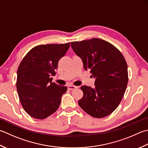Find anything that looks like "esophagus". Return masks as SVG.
Here are the masks:
<instances>
[{"label": "esophagus", "mask_w": 148, "mask_h": 148, "mask_svg": "<svg viewBox=\"0 0 148 148\" xmlns=\"http://www.w3.org/2000/svg\"><path fill=\"white\" fill-rule=\"evenodd\" d=\"M76 88H77V86H74V85H68V86H67V88H68L69 90H72L76 89Z\"/></svg>", "instance_id": "obj_1"}]
</instances>
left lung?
<instances>
[{
  "instance_id": "1",
  "label": "left lung",
  "mask_w": 148,
  "mask_h": 148,
  "mask_svg": "<svg viewBox=\"0 0 148 148\" xmlns=\"http://www.w3.org/2000/svg\"><path fill=\"white\" fill-rule=\"evenodd\" d=\"M84 69L95 78L94 88L82 86L79 106L91 116L103 118L117 108L126 91L128 66L123 55L105 40L92 38L71 43Z\"/></svg>"
}]
</instances>
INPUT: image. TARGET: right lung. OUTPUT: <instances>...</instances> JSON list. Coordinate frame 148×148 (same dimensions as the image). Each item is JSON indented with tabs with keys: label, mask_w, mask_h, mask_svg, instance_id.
Segmentation results:
<instances>
[{
	"label": "right lung",
	"mask_w": 148,
	"mask_h": 148,
	"mask_svg": "<svg viewBox=\"0 0 148 148\" xmlns=\"http://www.w3.org/2000/svg\"><path fill=\"white\" fill-rule=\"evenodd\" d=\"M69 47L70 43L38 45L20 63L16 89L23 108L32 117L43 119L60 106L67 87L52 83L51 76L55 75L59 60Z\"/></svg>",
	"instance_id": "right-lung-1"
}]
</instances>
